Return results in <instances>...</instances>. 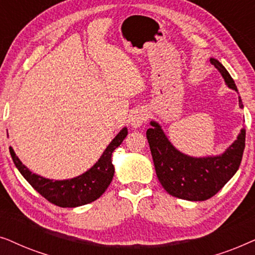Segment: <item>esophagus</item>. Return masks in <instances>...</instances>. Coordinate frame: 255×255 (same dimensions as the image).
<instances>
[{
  "label": "esophagus",
  "instance_id": "obj_1",
  "mask_svg": "<svg viewBox=\"0 0 255 255\" xmlns=\"http://www.w3.org/2000/svg\"><path fill=\"white\" fill-rule=\"evenodd\" d=\"M146 118H147V114H146V111L144 109H137L134 110L133 113L131 115V125L133 128H140L142 124L145 123Z\"/></svg>",
  "mask_w": 255,
  "mask_h": 255
}]
</instances>
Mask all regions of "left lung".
I'll return each mask as SVG.
<instances>
[{
  "mask_svg": "<svg viewBox=\"0 0 255 255\" xmlns=\"http://www.w3.org/2000/svg\"><path fill=\"white\" fill-rule=\"evenodd\" d=\"M229 88L237 86L226 68L218 60L210 58ZM239 107L244 108L239 96ZM146 131L156 176L167 193L187 201H205L214 196L228 183L238 170L245 148L246 130L242 128L237 140L221 155L195 158L174 147L159 123L152 121Z\"/></svg>",
  "mask_w": 255,
  "mask_h": 255,
  "instance_id": "8db88e82",
  "label": "left lung"
}]
</instances>
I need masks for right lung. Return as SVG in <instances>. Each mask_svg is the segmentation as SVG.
<instances>
[{"label":"right lung","instance_id":"add662e5","mask_svg":"<svg viewBox=\"0 0 255 255\" xmlns=\"http://www.w3.org/2000/svg\"><path fill=\"white\" fill-rule=\"evenodd\" d=\"M128 135V128H122L120 133L108 145L106 151L101 155L95 165L81 175L69 180H50L37 175L29 170L25 165L13 152L11 146L9 147L12 161L27 182L46 198L48 202L61 208H75L80 205L92 203L109 187L114 177L115 167L111 162L113 152L120 146Z\"/></svg>","mask_w":255,"mask_h":255}]
</instances>
